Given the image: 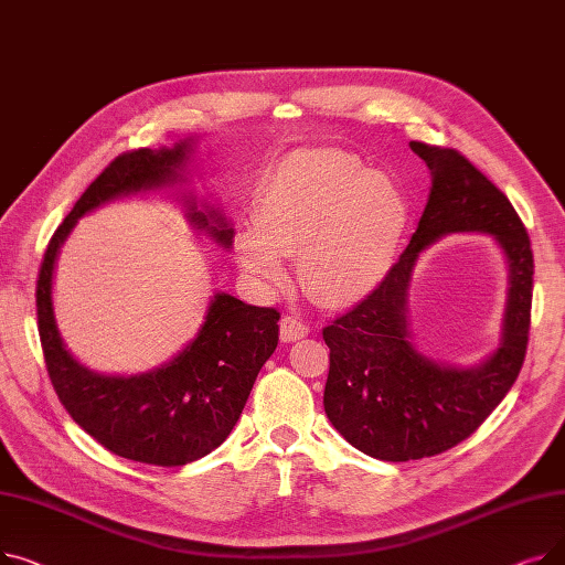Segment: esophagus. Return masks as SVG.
<instances>
[{
  "label": "esophagus",
  "mask_w": 565,
  "mask_h": 565,
  "mask_svg": "<svg viewBox=\"0 0 565 565\" xmlns=\"http://www.w3.org/2000/svg\"><path fill=\"white\" fill-rule=\"evenodd\" d=\"M279 334H281V341H286V343L300 341L309 334V324L302 322L298 316H284L281 324H279Z\"/></svg>",
  "instance_id": "obj_1"
}]
</instances>
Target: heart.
I'll list each match as a JSON object with an SVG mask.
<instances>
[{"instance_id": "heart-1", "label": "heart", "mask_w": 565, "mask_h": 565, "mask_svg": "<svg viewBox=\"0 0 565 565\" xmlns=\"http://www.w3.org/2000/svg\"><path fill=\"white\" fill-rule=\"evenodd\" d=\"M409 222L394 178L369 171L341 151L288 158L256 205V231L241 254L267 284L286 277L284 258L300 254L305 288L324 307H352L382 284Z\"/></svg>"}]
</instances>
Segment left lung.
<instances>
[{
    "mask_svg": "<svg viewBox=\"0 0 565 565\" xmlns=\"http://www.w3.org/2000/svg\"><path fill=\"white\" fill-rule=\"evenodd\" d=\"M409 148L433 181L419 226L369 298L322 330L330 348L324 412L354 449L387 462L444 454L477 430L518 380L531 328V241L507 194L456 148L424 141ZM460 230L494 234L512 270L502 343L471 370L430 363L406 332V288L418 254Z\"/></svg>",
    "mask_w": 565,
    "mask_h": 565,
    "instance_id": "obj_1",
    "label": "left lung"
}]
</instances>
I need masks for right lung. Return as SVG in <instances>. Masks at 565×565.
Here are the masks:
<instances>
[{
	"label": "right lung",
	"instance_id": "1",
	"mask_svg": "<svg viewBox=\"0 0 565 565\" xmlns=\"http://www.w3.org/2000/svg\"><path fill=\"white\" fill-rule=\"evenodd\" d=\"M192 148L194 141L188 139L173 148H137L114 158L50 237L36 281L39 334L58 401L73 422L107 451L156 467L194 462L228 437L241 419L258 371L277 348L279 311L252 307L233 295L217 292L196 339L169 364L130 377L100 375L73 360L58 337L52 275L58 247L84 213L121 194L181 181L178 171ZM185 203L196 228L211 233L224 247L231 245L233 231L217 211H196L194 199Z\"/></svg>",
	"mask_w": 565,
	"mask_h": 565
}]
</instances>
